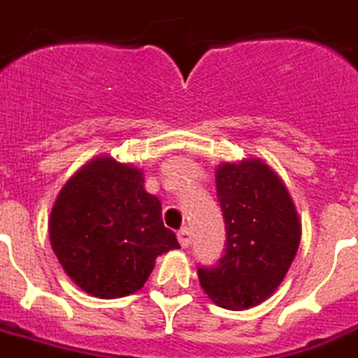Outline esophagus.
Wrapping results in <instances>:
<instances>
[{"label":"esophagus","instance_id":"34e87169","mask_svg":"<svg viewBox=\"0 0 358 358\" xmlns=\"http://www.w3.org/2000/svg\"><path fill=\"white\" fill-rule=\"evenodd\" d=\"M178 241L180 245H182V248H187L189 245H191V231H189L187 227H183V229H180L178 231Z\"/></svg>","mask_w":358,"mask_h":358}]
</instances>
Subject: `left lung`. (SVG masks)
I'll use <instances>...</instances> for the list:
<instances>
[{
	"label": "left lung",
	"instance_id": "obj_1",
	"mask_svg": "<svg viewBox=\"0 0 358 358\" xmlns=\"http://www.w3.org/2000/svg\"><path fill=\"white\" fill-rule=\"evenodd\" d=\"M216 196L225 248L216 265L198 266V279L217 306L252 308L287 275L299 248V217L285 183L257 158L217 167Z\"/></svg>",
	"mask_w": 358,
	"mask_h": 358
}]
</instances>
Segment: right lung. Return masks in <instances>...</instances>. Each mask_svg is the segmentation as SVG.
Returning a JSON list of instances; mask_svg holds the SVG:
<instances>
[{
  "label": "right lung",
  "instance_id": "1",
  "mask_svg": "<svg viewBox=\"0 0 358 358\" xmlns=\"http://www.w3.org/2000/svg\"><path fill=\"white\" fill-rule=\"evenodd\" d=\"M50 243L77 287L99 299L141 290L160 254L180 248L141 169L99 157L66 182L50 214Z\"/></svg>",
  "mask_w": 358,
  "mask_h": 358
}]
</instances>
